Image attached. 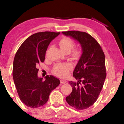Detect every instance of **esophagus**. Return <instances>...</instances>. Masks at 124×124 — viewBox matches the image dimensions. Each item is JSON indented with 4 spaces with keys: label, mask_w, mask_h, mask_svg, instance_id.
<instances>
[{
    "label": "esophagus",
    "mask_w": 124,
    "mask_h": 124,
    "mask_svg": "<svg viewBox=\"0 0 124 124\" xmlns=\"http://www.w3.org/2000/svg\"><path fill=\"white\" fill-rule=\"evenodd\" d=\"M60 81H61V83L62 84H64L66 83V81H65L64 79H61L60 80Z\"/></svg>",
    "instance_id": "obj_1"
}]
</instances>
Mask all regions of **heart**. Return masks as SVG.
<instances>
[{
	"label": "heart",
	"instance_id": "heart-1",
	"mask_svg": "<svg viewBox=\"0 0 124 124\" xmlns=\"http://www.w3.org/2000/svg\"><path fill=\"white\" fill-rule=\"evenodd\" d=\"M59 45L61 50L64 52H70L74 48L75 43L74 41L70 38L63 37L60 40ZM82 54L81 50L77 48L73 50L72 56L74 59H78ZM71 67L68 63H58L54 66L53 72L54 74L58 75L61 77H66L70 70Z\"/></svg>",
	"mask_w": 124,
	"mask_h": 124
}]
</instances>
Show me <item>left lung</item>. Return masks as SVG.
<instances>
[{"mask_svg":"<svg viewBox=\"0 0 124 124\" xmlns=\"http://www.w3.org/2000/svg\"><path fill=\"white\" fill-rule=\"evenodd\" d=\"M80 44L82 54L73 72L77 82L69 81L72 91L67 102L78 110L89 108L99 96L106 77L105 56L98 42L91 35L77 31L62 32Z\"/></svg>","mask_w":124,"mask_h":124,"instance_id":"8db88e82","label":"left lung"}]
</instances>
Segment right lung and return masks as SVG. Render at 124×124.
<instances>
[{"mask_svg": "<svg viewBox=\"0 0 124 124\" xmlns=\"http://www.w3.org/2000/svg\"><path fill=\"white\" fill-rule=\"evenodd\" d=\"M60 32H43L29 37L20 46L15 56L12 76L21 101L28 107L43 106L52 90L60 85V80L46 75L45 80L38 77L37 66L45 60L50 42Z\"/></svg>", "mask_w": 124, "mask_h": 124, "instance_id": "obj_1", "label": "right lung"}]
</instances>
